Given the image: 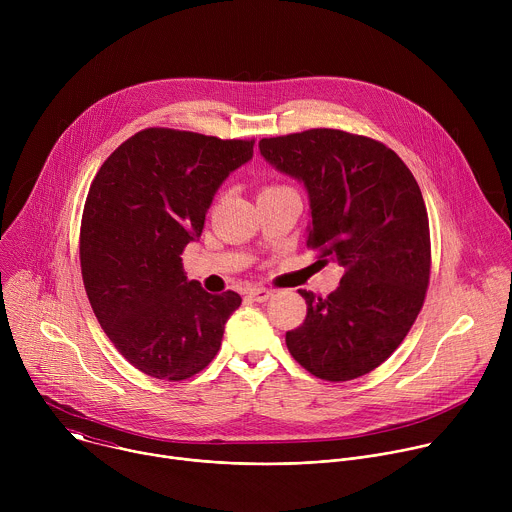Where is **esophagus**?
<instances>
[{
	"instance_id": "esophagus-1",
	"label": "esophagus",
	"mask_w": 512,
	"mask_h": 512,
	"mask_svg": "<svg viewBox=\"0 0 512 512\" xmlns=\"http://www.w3.org/2000/svg\"><path fill=\"white\" fill-rule=\"evenodd\" d=\"M249 298L255 302H267L271 298V291L265 287H253L249 289Z\"/></svg>"
}]
</instances>
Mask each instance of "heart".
Instances as JSON below:
<instances>
[{
	"instance_id": "1",
	"label": "heart",
	"mask_w": 512,
	"mask_h": 512,
	"mask_svg": "<svg viewBox=\"0 0 512 512\" xmlns=\"http://www.w3.org/2000/svg\"><path fill=\"white\" fill-rule=\"evenodd\" d=\"M267 188H289V186H281V184H277V186H267Z\"/></svg>"
}]
</instances>
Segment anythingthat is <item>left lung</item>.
Wrapping results in <instances>:
<instances>
[{
	"mask_svg": "<svg viewBox=\"0 0 512 512\" xmlns=\"http://www.w3.org/2000/svg\"><path fill=\"white\" fill-rule=\"evenodd\" d=\"M261 156L304 182L308 249L344 269L330 296L300 289L306 320L285 334L289 354L318 379L375 371L423 308L431 269L421 190L385 143L342 129H308L259 141Z\"/></svg>",
	"mask_w": 512,
	"mask_h": 512,
	"instance_id": "left-lung-1",
	"label": "left lung"
}]
</instances>
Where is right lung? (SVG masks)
<instances>
[{
	"mask_svg": "<svg viewBox=\"0 0 512 512\" xmlns=\"http://www.w3.org/2000/svg\"><path fill=\"white\" fill-rule=\"evenodd\" d=\"M255 139L137 131L97 172L81 221V271L91 308L129 364L164 381L206 369L237 291L212 296L188 281L182 253L204 229L225 178L253 158Z\"/></svg>",
	"mask_w": 512,
	"mask_h": 512,
	"instance_id": "add662e5",
	"label": "right lung"
}]
</instances>
